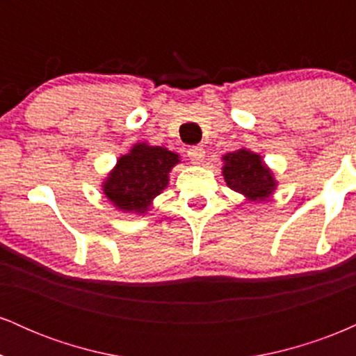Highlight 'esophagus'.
I'll use <instances>...</instances> for the list:
<instances>
[{
    "label": "esophagus",
    "mask_w": 356,
    "mask_h": 356,
    "mask_svg": "<svg viewBox=\"0 0 356 356\" xmlns=\"http://www.w3.org/2000/svg\"><path fill=\"white\" fill-rule=\"evenodd\" d=\"M187 155H189V159L194 164H201L204 161V157H206V150H204V147L201 145H195V147H191L189 150H187Z\"/></svg>",
    "instance_id": "esophagus-1"
}]
</instances>
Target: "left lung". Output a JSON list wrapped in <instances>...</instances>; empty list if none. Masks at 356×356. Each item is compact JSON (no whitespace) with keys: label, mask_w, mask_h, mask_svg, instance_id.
<instances>
[{"label":"left lung","mask_w":356,"mask_h":356,"mask_svg":"<svg viewBox=\"0 0 356 356\" xmlns=\"http://www.w3.org/2000/svg\"><path fill=\"white\" fill-rule=\"evenodd\" d=\"M222 175L227 187L239 192L246 201L263 202L276 191V179L273 170L263 162L259 154L249 149L222 155Z\"/></svg>","instance_id":"left-lung-1"}]
</instances>
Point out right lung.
<instances>
[{"label": "right lung", "mask_w": 356, "mask_h": 356, "mask_svg": "<svg viewBox=\"0 0 356 356\" xmlns=\"http://www.w3.org/2000/svg\"><path fill=\"white\" fill-rule=\"evenodd\" d=\"M181 159L165 147L138 142L120 155L102 191L118 211L145 214L154 199L169 186V174Z\"/></svg>", "instance_id": "right-lung-1"}]
</instances>
